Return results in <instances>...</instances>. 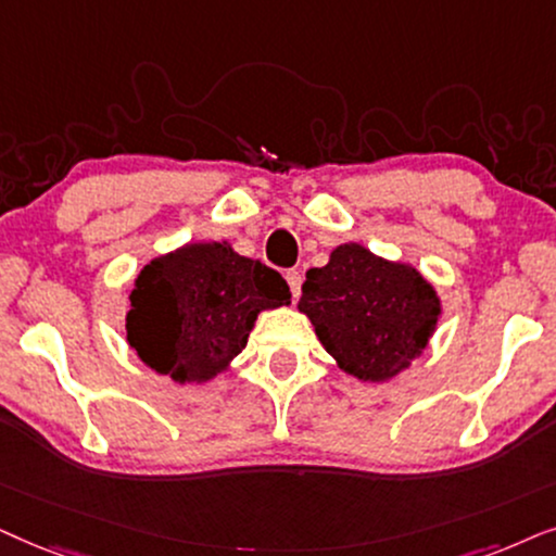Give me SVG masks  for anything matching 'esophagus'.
Returning a JSON list of instances; mask_svg holds the SVG:
<instances>
[{"instance_id": "34e87169", "label": "esophagus", "mask_w": 556, "mask_h": 556, "mask_svg": "<svg viewBox=\"0 0 556 556\" xmlns=\"http://www.w3.org/2000/svg\"><path fill=\"white\" fill-rule=\"evenodd\" d=\"M285 279H287V285H290L292 298L298 300V298H300V292H302V274H300V271H294V269H290V271L285 274Z\"/></svg>"}]
</instances>
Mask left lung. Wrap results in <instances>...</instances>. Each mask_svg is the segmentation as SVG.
Segmentation results:
<instances>
[{"instance_id":"left-lung-1","label":"left lung","mask_w":556,"mask_h":556,"mask_svg":"<svg viewBox=\"0 0 556 556\" xmlns=\"http://www.w3.org/2000/svg\"><path fill=\"white\" fill-rule=\"evenodd\" d=\"M305 313L332 358L361 381H389L425 351L442 313L434 287L409 264L361 243L332 249L302 285Z\"/></svg>"}]
</instances>
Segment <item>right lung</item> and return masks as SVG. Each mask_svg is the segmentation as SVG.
I'll return each instance as SVG.
<instances>
[{"label": "right lung", "instance_id": "right-lung-1", "mask_svg": "<svg viewBox=\"0 0 556 556\" xmlns=\"http://www.w3.org/2000/svg\"><path fill=\"white\" fill-rule=\"evenodd\" d=\"M282 274L231 243H185L152 258L129 294L127 340L152 371L203 383L247 348L262 309L290 305Z\"/></svg>", "mask_w": 556, "mask_h": 556}]
</instances>
